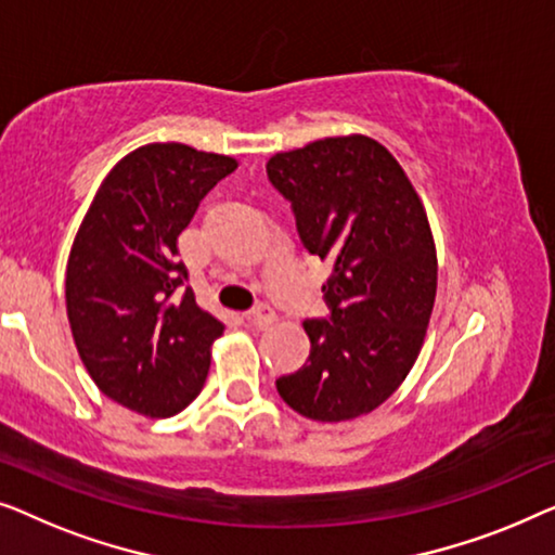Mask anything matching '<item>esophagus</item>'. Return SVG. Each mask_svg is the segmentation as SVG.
Here are the masks:
<instances>
[{"label": "esophagus", "mask_w": 555, "mask_h": 555, "mask_svg": "<svg viewBox=\"0 0 555 555\" xmlns=\"http://www.w3.org/2000/svg\"><path fill=\"white\" fill-rule=\"evenodd\" d=\"M248 319H251V322L259 326V330H269V326L276 322V311L271 309L269 304H259V307L248 311Z\"/></svg>", "instance_id": "1"}]
</instances>
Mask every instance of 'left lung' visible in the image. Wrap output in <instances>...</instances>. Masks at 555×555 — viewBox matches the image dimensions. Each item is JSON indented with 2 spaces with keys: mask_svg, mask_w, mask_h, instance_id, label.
<instances>
[{
  "mask_svg": "<svg viewBox=\"0 0 555 555\" xmlns=\"http://www.w3.org/2000/svg\"><path fill=\"white\" fill-rule=\"evenodd\" d=\"M269 181L292 201L304 246L332 274L330 322H304L311 349L276 379L288 408L317 423L377 410L423 349L437 292V251L415 185L366 135L324 138L271 155Z\"/></svg>",
  "mask_w": 555,
  "mask_h": 555,
  "instance_id": "left-lung-1",
  "label": "left lung"
}]
</instances>
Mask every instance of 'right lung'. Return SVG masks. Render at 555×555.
Listing matches in <instances>:
<instances>
[{"label":"right lung","mask_w":555,"mask_h":555,"mask_svg":"<svg viewBox=\"0 0 555 555\" xmlns=\"http://www.w3.org/2000/svg\"><path fill=\"white\" fill-rule=\"evenodd\" d=\"M231 155L147 143L113 166L67 259L73 339L92 382L145 417H173L203 389L223 324L185 286L178 236Z\"/></svg>","instance_id":"add662e5"}]
</instances>
